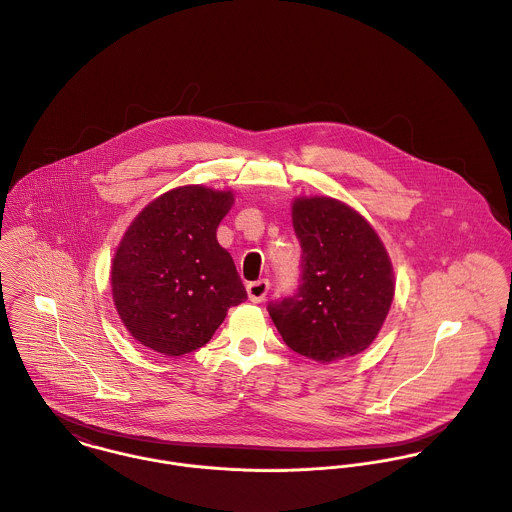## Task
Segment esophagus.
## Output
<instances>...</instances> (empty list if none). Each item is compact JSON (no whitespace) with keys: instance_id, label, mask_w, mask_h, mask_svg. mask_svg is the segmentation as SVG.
<instances>
[{"instance_id":"obj_1","label":"esophagus","mask_w":512,"mask_h":512,"mask_svg":"<svg viewBox=\"0 0 512 512\" xmlns=\"http://www.w3.org/2000/svg\"><path fill=\"white\" fill-rule=\"evenodd\" d=\"M268 290H270V282H268V280H256V282H250V284L246 286L248 298H250V302H254V304L264 302Z\"/></svg>"}]
</instances>
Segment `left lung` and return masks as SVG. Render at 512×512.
<instances>
[{
  "label": "left lung",
  "instance_id": "obj_1",
  "mask_svg": "<svg viewBox=\"0 0 512 512\" xmlns=\"http://www.w3.org/2000/svg\"><path fill=\"white\" fill-rule=\"evenodd\" d=\"M292 224L302 248L300 286L268 304L290 349L320 363L363 351L393 302V272L375 230L334 198H298Z\"/></svg>",
  "mask_w": 512,
  "mask_h": 512
}]
</instances>
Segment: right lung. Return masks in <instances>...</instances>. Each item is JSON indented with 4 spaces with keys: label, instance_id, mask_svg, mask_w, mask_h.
Instances as JSON below:
<instances>
[{
    "label": "right lung",
    "instance_id": "add662e5",
    "mask_svg": "<svg viewBox=\"0 0 512 512\" xmlns=\"http://www.w3.org/2000/svg\"><path fill=\"white\" fill-rule=\"evenodd\" d=\"M230 192L180 186L153 200L129 226L113 260V300L135 340L184 355L208 343L228 308L248 296L216 228Z\"/></svg>",
    "mask_w": 512,
    "mask_h": 512
}]
</instances>
